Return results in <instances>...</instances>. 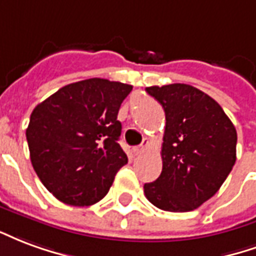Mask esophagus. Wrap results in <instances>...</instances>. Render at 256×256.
Returning a JSON list of instances; mask_svg holds the SVG:
<instances>
[{
    "instance_id": "obj_1",
    "label": "esophagus",
    "mask_w": 256,
    "mask_h": 256,
    "mask_svg": "<svg viewBox=\"0 0 256 256\" xmlns=\"http://www.w3.org/2000/svg\"><path fill=\"white\" fill-rule=\"evenodd\" d=\"M147 144H148V142L144 140V142H143V143H142L140 146L134 147V148H132V151H134V154H136V156H138V154H140V152H143V151H144V148H146Z\"/></svg>"
}]
</instances>
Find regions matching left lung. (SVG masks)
Wrapping results in <instances>:
<instances>
[{
  "label": "left lung",
  "instance_id": "1",
  "mask_svg": "<svg viewBox=\"0 0 256 256\" xmlns=\"http://www.w3.org/2000/svg\"><path fill=\"white\" fill-rule=\"evenodd\" d=\"M165 110L162 172L144 184L161 210H195L221 188L236 162V128L212 96L190 84L147 87Z\"/></svg>",
  "mask_w": 256,
  "mask_h": 256
}]
</instances>
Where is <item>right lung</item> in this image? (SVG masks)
<instances>
[{
    "label": "right lung",
    "mask_w": 256,
    "mask_h": 256,
    "mask_svg": "<svg viewBox=\"0 0 256 256\" xmlns=\"http://www.w3.org/2000/svg\"><path fill=\"white\" fill-rule=\"evenodd\" d=\"M132 86L108 79L64 86L32 110L26 130L39 180L61 202L91 206L109 192L128 158L118 110Z\"/></svg>",
    "instance_id": "add662e5"
}]
</instances>
